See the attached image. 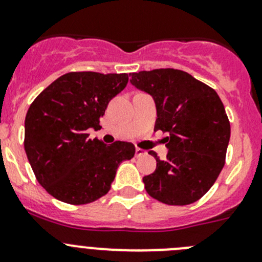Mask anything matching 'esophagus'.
Instances as JSON below:
<instances>
[{
  "instance_id": "obj_1",
  "label": "esophagus",
  "mask_w": 262,
  "mask_h": 262,
  "mask_svg": "<svg viewBox=\"0 0 262 262\" xmlns=\"http://www.w3.org/2000/svg\"><path fill=\"white\" fill-rule=\"evenodd\" d=\"M146 155V150L141 149V148H136V157H142Z\"/></svg>"
}]
</instances>
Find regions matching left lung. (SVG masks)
I'll return each mask as SVG.
<instances>
[{
    "label": "left lung",
    "mask_w": 262,
    "mask_h": 262,
    "mask_svg": "<svg viewBox=\"0 0 262 262\" xmlns=\"http://www.w3.org/2000/svg\"><path fill=\"white\" fill-rule=\"evenodd\" d=\"M130 83L155 100V130L168 133L166 160L156 158L144 176L147 192L168 205L199 200L215 182L226 160L231 125L218 94L189 73L160 68L132 73Z\"/></svg>",
    "instance_id": "1"
}]
</instances>
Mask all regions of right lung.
Returning <instances> with one entry per match:
<instances>
[{
    "mask_svg": "<svg viewBox=\"0 0 262 262\" xmlns=\"http://www.w3.org/2000/svg\"><path fill=\"white\" fill-rule=\"evenodd\" d=\"M128 83L126 73L71 72L50 83L30 105L25 118V152L39 184L67 204H89L112 187L123 161L136 148L87 139L100 129L107 104Z\"/></svg>",
    "mask_w": 262,
    "mask_h": 262,
    "instance_id": "right-lung-1",
    "label": "right lung"
}]
</instances>
